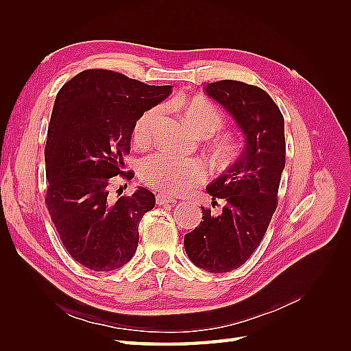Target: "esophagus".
I'll list each match as a JSON object with an SVG mask.
<instances>
[{"label": "esophagus", "mask_w": 351, "mask_h": 351, "mask_svg": "<svg viewBox=\"0 0 351 351\" xmlns=\"http://www.w3.org/2000/svg\"><path fill=\"white\" fill-rule=\"evenodd\" d=\"M174 202H177V200L174 197H169L165 193H159L156 196V204L158 205H168V204H174Z\"/></svg>", "instance_id": "obj_1"}]
</instances>
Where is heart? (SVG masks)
<instances>
[{"label":"heart","mask_w":351,"mask_h":351,"mask_svg":"<svg viewBox=\"0 0 351 351\" xmlns=\"http://www.w3.org/2000/svg\"><path fill=\"white\" fill-rule=\"evenodd\" d=\"M184 117L192 129L200 136H210L222 125V115L214 104L206 99L193 98L184 104ZM162 114L161 107L145 111L133 127V141L136 145H149L155 125ZM218 164H228L237 154L236 143L230 137H219L212 147ZM141 178L145 184L167 195H182L197 186L205 178V169L196 159L176 158L165 152L146 158L141 165Z\"/></svg>","instance_id":"obj_1"}]
</instances>
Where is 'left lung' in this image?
I'll list each match as a JSON object with an SVG mask.
<instances>
[{
    "label": "left lung",
    "instance_id": "8db88e82",
    "mask_svg": "<svg viewBox=\"0 0 351 351\" xmlns=\"http://www.w3.org/2000/svg\"><path fill=\"white\" fill-rule=\"evenodd\" d=\"M205 92L244 134L243 152L206 187L212 205L224 199L221 214L202 208L204 221L184 236L189 259L200 269L221 274L250 258L277 208L285 167L284 117L269 95L252 84L219 80L206 84Z\"/></svg>",
    "mask_w": 351,
    "mask_h": 351
}]
</instances>
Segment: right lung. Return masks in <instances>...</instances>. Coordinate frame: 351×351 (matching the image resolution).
<instances>
[{"mask_svg": "<svg viewBox=\"0 0 351 351\" xmlns=\"http://www.w3.org/2000/svg\"><path fill=\"white\" fill-rule=\"evenodd\" d=\"M171 89L111 70H84L57 95L45 146V202L66 250L83 267L108 272L133 258L139 222L155 196L137 187L114 202L111 178L125 174L123 156L137 119Z\"/></svg>", "mask_w": 351, "mask_h": 351, "instance_id": "1", "label": "right lung"}]
</instances>
